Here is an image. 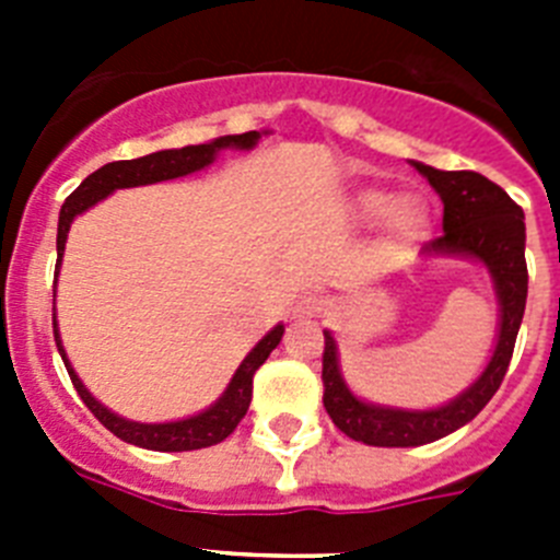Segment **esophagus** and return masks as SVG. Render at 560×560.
<instances>
[{"label":"esophagus","instance_id":"34e87169","mask_svg":"<svg viewBox=\"0 0 560 560\" xmlns=\"http://www.w3.org/2000/svg\"><path fill=\"white\" fill-rule=\"evenodd\" d=\"M323 311H325V300L316 294L296 296L294 305H291V316H294V319H314V316H319Z\"/></svg>","mask_w":560,"mask_h":560}]
</instances>
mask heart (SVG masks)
Here are the masks:
<instances>
[{
	"label": "heart",
	"instance_id": "obj_1",
	"mask_svg": "<svg viewBox=\"0 0 560 560\" xmlns=\"http://www.w3.org/2000/svg\"><path fill=\"white\" fill-rule=\"evenodd\" d=\"M353 212L361 221H375L384 215L387 249H404L429 232V207L418 196H400L389 205L387 192L361 190L353 196Z\"/></svg>",
	"mask_w": 560,
	"mask_h": 560
}]
</instances>
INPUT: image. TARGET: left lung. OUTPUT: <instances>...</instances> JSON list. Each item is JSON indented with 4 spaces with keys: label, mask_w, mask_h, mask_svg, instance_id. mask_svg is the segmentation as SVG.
Returning a JSON list of instances; mask_svg holds the SVG:
<instances>
[{
    "label": "left lung",
    "mask_w": 560,
    "mask_h": 560,
    "mask_svg": "<svg viewBox=\"0 0 560 560\" xmlns=\"http://www.w3.org/2000/svg\"><path fill=\"white\" fill-rule=\"evenodd\" d=\"M420 176L443 201V235L429 241L423 257H465L488 269L499 303V328L493 353L474 381L457 398L434 409H400L370 404L348 387L339 368V348L330 330H325L323 353V404L330 420L348 438L384 448H409L434 443L457 432L477 418L485 404L502 384L516 345L518 325L527 303V264H524V212L482 173L438 171L423 162H412Z\"/></svg>",
    "instance_id": "8db88e82"
}]
</instances>
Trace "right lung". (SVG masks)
<instances>
[{"mask_svg": "<svg viewBox=\"0 0 560 560\" xmlns=\"http://www.w3.org/2000/svg\"><path fill=\"white\" fill-rule=\"evenodd\" d=\"M269 131H246V133H226L219 140L205 142V145H185V148H167V151L148 153L140 160H122V162H108V165L97 167L95 173H89L86 179L78 185V190L63 201L61 215H58V264L56 269H61L63 249H67V232L72 226V221L86 212L89 207H95L97 201H103L106 196H112L114 190H122V187H142V185H156V182L179 179L187 173L205 171L207 165L215 162L221 151L226 148H235V151H252L257 145V140ZM58 277V271H56ZM52 330H56V345L58 353L63 359V368H67L69 378L75 384L81 400L92 409L97 420L112 434H117L120 440L131 443V446L151 448V452H196V448L215 446L221 440L230 438L235 432V427L241 423V418L249 409L252 400V378H255V370L269 359L271 350L280 345L283 339V325H275L264 339L257 341L255 348L246 353V359L241 361V368L235 370V375L230 378L226 389L221 393V398L215 404H210L207 409H201L199 415H190V418L182 420H167V423H140V420H128L122 415L112 412L108 407H103L95 395L83 387V381L78 378L72 361L67 359V350H63L61 334H58V319L52 314Z\"/></svg>", "mask_w": 560, "mask_h": 560, "instance_id": "obj_1", "label": "right lung"}]
</instances>
